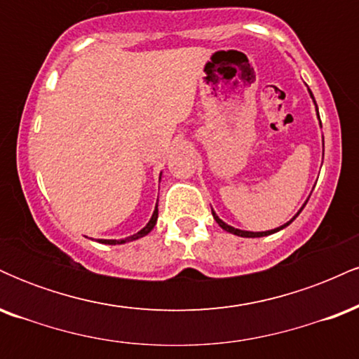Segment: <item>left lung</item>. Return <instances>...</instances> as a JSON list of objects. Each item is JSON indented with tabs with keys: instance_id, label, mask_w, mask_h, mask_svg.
<instances>
[{
	"instance_id": "left-lung-1",
	"label": "left lung",
	"mask_w": 359,
	"mask_h": 359,
	"mask_svg": "<svg viewBox=\"0 0 359 359\" xmlns=\"http://www.w3.org/2000/svg\"><path fill=\"white\" fill-rule=\"evenodd\" d=\"M309 94H311V97H312V100H314V96H312L311 89H309ZM314 104H316V101H314ZM316 109H317V104H316ZM317 114H319V113H317ZM323 147H324V138H323ZM323 156H324V154H323ZM306 204H307V203H306ZM306 204H304V205H306ZM304 205H302V208H300V209H299V212H297V214H295V216H294V217H292V219H290V221H288V222H285V224H283V226H280V228H275V229H270V231H259V233H253V231H243V229H236V228H233V226L226 224V222H224V221H222V219H219V216H217V214H216V212H214V211H212V216H214V219H216V222H217V224H219V226H221V228H222V229H224V231H228V233H231V234H236V236H241V238H262V236H269V234H273V233H277V231H280V229L287 228V226H288V224H290V222H292V221H294V219H295V217H297V216H299V214H300V211H302V209H304Z\"/></svg>"
}]
</instances>
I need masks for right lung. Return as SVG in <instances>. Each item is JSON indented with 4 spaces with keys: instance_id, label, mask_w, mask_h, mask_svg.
Segmentation results:
<instances>
[{
    "instance_id": "obj_1",
    "label": "right lung",
    "mask_w": 359,
    "mask_h": 359,
    "mask_svg": "<svg viewBox=\"0 0 359 359\" xmlns=\"http://www.w3.org/2000/svg\"><path fill=\"white\" fill-rule=\"evenodd\" d=\"M160 175H162V174H160ZM156 219H158V204L155 205V211H154V214H151L150 221L147 222V226H145V228H143V229H140L138 233L131 234V236H128V238H123V240H100V243H104V245H123V243H128V241H135V240H140V238L147 236V234L150 233L151 229L155 228V224H156Z\"/></svg>"
}]
</instances>
